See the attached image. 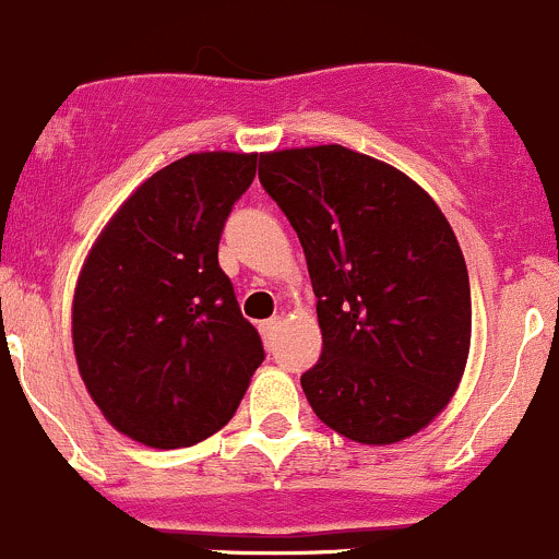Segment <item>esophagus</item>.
I'll list each match as a JSON object with an SVG mask.
<instances>
[{
    "label": "esophagus",
    "instance_id": "obj_1",
    "mask_svg": "<svg viewBox=\"0 0 559 559\" xmlns=\"http://www.w3.org/2000/svg\"><path fill=\"white\" fill-rule=\"evenodd\" d=\"M280 325H282V320H280V318H272V320H263V323H261V334H263V342H266V345H269V347H272V345H274V336H277Z\"/></svg>",
    "mask_w": 559,
    "mask_h": 559
}]
</instances>
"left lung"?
<instances>
[{
    "mask_svg": "<svg viewBox=\"0 0 559 559\" xmlns=\"http://www.w3.org/2000/svg\"><path fill=\"white\" fill-rule=\"evenodd\" d=\"M258 176L318 296L323 353L301 374L314 416L361 445L413 438L467 367L469 280L449 219L411 176L340 143L266 152Z\"/></svg>",
    "mask_w": 559,
    "mask_h": 559,
    "instance_id": "8db88e82",
    "label": "left lung"
}]
</instances>
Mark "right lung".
<instances>
[{
    "label": "right lung",
    "mask_w": 559,
    "mask_h": 559,
    "mask_svg": "<svg viewBox=\"0 0 559 559\" xmlns=\"http://www.w3.org/2000/svg\"><path fill=\"white\" fill-rule=\"evenodd\" d=\"M258 154L198 152L148 176L92 245L73 350L105 421L148 449H187L234 418L263 361L217 247Z\"/></svg>",
    "instance_id": "add662e5"
}]
</instances>
